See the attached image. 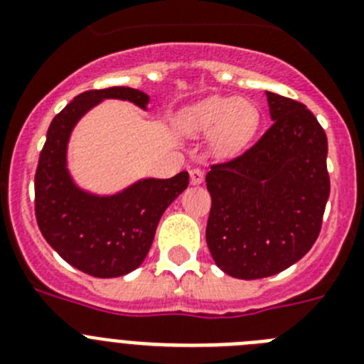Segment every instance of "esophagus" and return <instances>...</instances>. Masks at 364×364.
I'll list each match as a JSON object with an SVG mask.
<instances>
[{"label": "esophagus", "mask_w": 364, "mask_h": 364, "mask_svg": "<svg viewBox=\"0 0 364 364\" xmlns=\"http://www.w3.org/2000/svg\"><path fill=\"white\" fill-rule=\"evenodd\" d=\"M189 176H191V184L193 186L202 184V182H204V169L193 168L191 171H189Z\"/></svg>", "instance_id": "34e87169"}]
</instances>
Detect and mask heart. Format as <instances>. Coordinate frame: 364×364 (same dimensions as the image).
I'll return each instance as SVG.
<instances>
[{
    "instance_id": "heart-1",
    "label": "heart",
    "mask_w": 364,
    "mask_h": 364,
    "mask_svg": "<svg viewBox=\"0 0 364 364\" xmlns=\"http://www.w3.org/2000/svg\"><path fill=\"white\" fill-rule=\"evenodd\" d=\"M259 113L251 102L235 97H213L193 106L184 117L189 133L215 132V148L231 153L243 148L255 135Z\"/></svg>"
}]
</instances>
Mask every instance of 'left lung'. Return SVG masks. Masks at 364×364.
Segmentation results:
<instances>
[{"label": "left lung", "mask_w": 364, "mask_h": 364, "mask_svg": "<svg viewBox=\"0 0 364 364\" xmlns=\"http://www.w3.org/2000/svg\"><path fill=\"white\" fill-rule=\"evenodd\" d=\"M272 126L236 159L213 164L205 240L225 274H278L311 251L330 195L325 129L305 105L267 92Z\"/></svg>", "instance_id": "8db88e82"}]
</instances>
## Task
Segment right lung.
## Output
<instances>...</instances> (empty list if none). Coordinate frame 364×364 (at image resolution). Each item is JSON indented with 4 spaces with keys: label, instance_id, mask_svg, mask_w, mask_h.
Returning a JSON list of instances; mask_svg holds the SVG:
<instances>
[{
    "label": "right lung",
    "instance_id": "obj_1",
    "mask_svg": "<svg viewBox=\"0 0 364 364\" xmlns=\"http://www.w3.org/2000/svg\"><path fill=\"white\" fill-rule=\"evenodd\" d=\"M102 99H122L146 109L149 97L126 86L88 90L53 117L36 169V218L50 247L95 278H117L144 262L160 216L189 184L188 171L144 178L112 196L86 193L66 169V146L77 121Z\"/></svg>",
    "mask_w": 364,
    "mask_h": 364
}]
</instances>
